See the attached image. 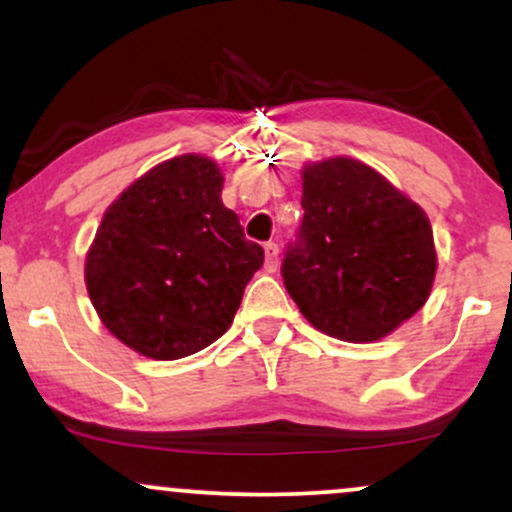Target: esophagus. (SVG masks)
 <instances>
[{"mask_svg": "<svg viewBox=\"0 0 512 512\" xmlns=\"http://www.w3.org/2000/svg\"><path fill=\"white\" fill-rule=\"evenodd\" d=\"M276 264H279V245L267 243L264 245V267H267L269 272H274Z\"/></svg>", "mask_w": 512, "mask_h": 512, "instance_id": "34e87169", "label": "esophagus"}]
</instances>
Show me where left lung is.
Wrapping results in <instances>:
<instances>
[{
    "label": "left lung",
    "instance_id": "8db88e82",
    "mask_svg": "<svg viewBox=\"0 0 512 512\" xmlns=\"http://www.w3.org/2000/svg\"><path fill=\"white\" fill-rule=\"evenodd\" d=\"M303 221L281 262L305 320L342 342H375L409 320L436 276L424 209L354 158L303 170Z\"/></svg>",
    "mask_w": 512,
    "mask_h": 512
}]
</instances>
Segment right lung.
<instances>
[{"instance_id":"1","label":"right lung","mask_w":512,"mask_h":512,"mask_svg":"<svg viewBox=\"0 0 512 512\" xmlns=\"http://www.w3.org/2000/svg\"><path fill=\"white\" fill-rule=\"evenodd\" d=\"M204 156H178L129 185L86 255V289L103 325L139 354L175 361L231 327L264 250L221 202Z\"/></svg>"}]
</instances>
